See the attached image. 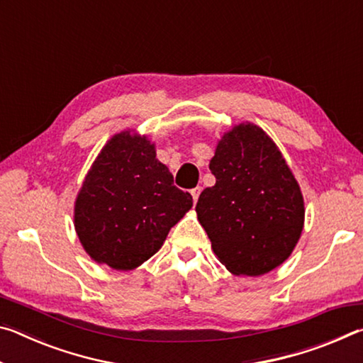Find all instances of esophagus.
I'll list each match as a JSON object with an SVG mask.
<instances>
[{
    "label": "esophagus",
    "instance_id": "obj_1",
    "mask_svg": "<svg viewBox=\"0 0 363 363\" xmlns=\"http://www.w3.org/2000/svg\"><path fill=\"white\" fill-rule=\"evenodd\" d=\"M200 192H201V187H195V189L190 190V194H192V199H194L195 203H196V200H199Z\"/></svg>",
    "mask_w": 363,
    "mask_h": 363
}]
</instances>
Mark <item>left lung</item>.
I'll return each mask as SVG.
<instances>
[{
	"label": "left lung",
	"instance_id": "left-lung-1",
	"mask_svg": "<svg viewBox=\"0 0 363 363\" xmlns=\"http://www.w3.org/2000/svg\"><path fill=\"white\" fill-rule=\"evenodd\" d=\"M210 169L216 184L195 211L214 255L235 275L279 267L304 227L303 194L279 147L259 126L240 123L220 138Z\"/></svg>",
	"mask_w": 363,
	"mask_h": 363
}]
</instances>
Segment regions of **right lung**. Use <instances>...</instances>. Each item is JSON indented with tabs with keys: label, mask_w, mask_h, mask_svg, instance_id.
Returning a JSON list of instances; mask_svg holds the SVG:
<instances>
[{
	"label": "right lung",
	"mask_w": 363,
	"mask_h": 363,
	"mask_svg": "<svg viewBox=\"0 0 363 363\" xmlns=\"http://www.w3.org/2000/svg\"><path fill=\"white\" fill-rule=\"evenodd\" d=\"M145 136L123 131L104 145L75 201V230L86 253L115 270L140 266L162 248L192 208Z\"/></svg>",
	"instance_id": "1"
}]
</instances>
